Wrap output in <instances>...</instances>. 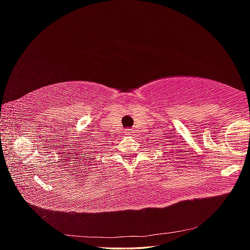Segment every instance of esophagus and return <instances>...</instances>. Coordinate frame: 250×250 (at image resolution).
Returning a JSON list of instances; mask_svg holds the SVG:
<instances>
[{
    "mask_svg": "<svg viewBox=\"0 0 250 250\" xmlns=\"http://www.w3.org/2000/svg\"><path fill=\"white\" fill-rule=\"evenodd\" d=\"M125 133L128 134V135H130V134H132V130H131V129H126Z\"/></svg>",
    "mask_w": 250,
    "mask_h": 250,
    "instance_id": "esophagus-1",
    "label": "esophagus"
}]
</instances>
